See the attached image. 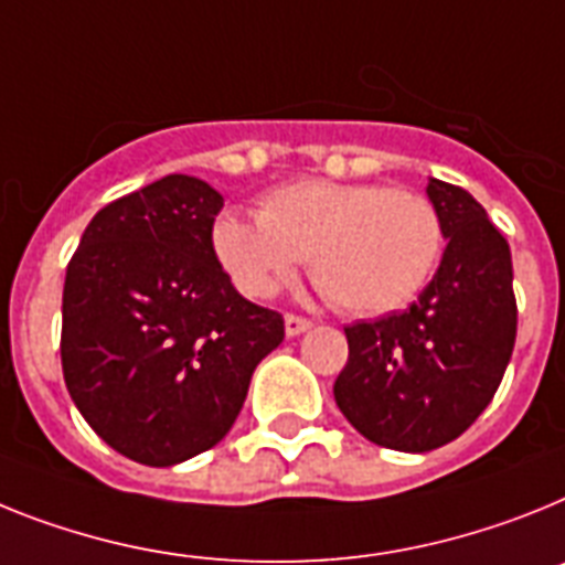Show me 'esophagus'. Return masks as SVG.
I'll use <instances>...</instances> for the list:
<instances>
[{
    "label": "esophagus",
    "instance_id": "esophagus-1",
    "mask_svg": "<svg viewBox=\"0 0 565 565\" xmlns=\"http://www.w3.org/2000/svg\"><path fill=\"white\" fill-rule=\"evenodd\" d=\"M312 327V321L310 319H301V316H287V319H284V330H287V335H301V333H307V330H310Z\"/></svg>",
    "mask_w": 565,
    "mask_h": 565
}]
</instances>
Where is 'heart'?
I'll return each instance as SVG.
<instances>
[{
  "label": "heart",
  "mask_w": 565,
  "mask_h": 565,
  "mask_svg": "<svg viewBox=\"0 0 565 565\" xmlns=\"http://www.w3.org/2000/svg\"><path fill=\"white\" fill-rule=\"evenodd\" d=\"M443 217L411 189L305 180L273 192L258 221L224 215L215 253L244 296H273L298 260L327 298L355 316L407 305L443 255Z\"/></svg>",
  "instance_id": "heart-1"
}]
</instances>
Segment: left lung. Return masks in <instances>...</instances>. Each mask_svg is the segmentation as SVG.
I'll list each match as a JSON object with an SVG mask.
<instances>
[{
  "mask_svg": "<svg viewBox=\"0 0 565 565\" xmlns=\"http://www.w3.org/2000/svg\"><path fill=\"white\" fill-rule=\"evenodd\" d=\"M448 238L414 305L344 327L335 405L364 439L425 454L466 434L494 399L516 339L509 241L466 189L428 180Z\"/></svg>",
  "mask_w": 565,
  "mask_h": 565,
  "instance_id": "obj_1",
  "label": "left lung"
}]
</instances>
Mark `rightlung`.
I'll return each instance as SVG.
<instances>
[{
    "label": "right lung",
    "instance_id": "add662e5",
    "mask_svg": "<svg viewBox=\"0 0 565 565\" xmlns=\"http://www.w3.org/2000/svg\"><path fill=\"white\" fill-rule=\"evenodd\" d=\"M224 210L206 180L166 174L92 217L65 273L63 376L117 454L166 468L230 434L249 379L284 341L212 246Z\"/></svg>",
    "mask_w": 565,
    "mask_h": 565
}]
</instances>
